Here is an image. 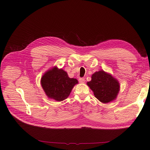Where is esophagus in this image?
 I'll use <instances>...</instances> for the list:
<instances>
[{
	"label": "esophagus",
	"mask_w": 150,
	"mask_h": 150,
	"mask_svg": "<svg viewBox=\"0 0 150 150\" xmlns=\"http://www.w3.org/2000/svg\"><path fill=\"white\" fill-rule=\"evenodd\" d=\"M78 81H79V82L80 83H84L85 82V78H79Z\"/></svg>",
	"instance_id": "34e87169"
}]
</instances>
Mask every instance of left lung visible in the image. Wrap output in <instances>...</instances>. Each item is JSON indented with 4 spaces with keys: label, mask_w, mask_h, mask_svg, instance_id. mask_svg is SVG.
Wrapping results in <instances>:
<instances>
[{
    "label": "left lung",
    "mask_w": 150,
    "mask_h": 150,
    "mask_svg": "<svg viewBox=\"0 0 150 150\" xmlns=\"http://www.w3.org/2000/svg\"><path fill=\"white\" fill-rule=\"evenodd\" d=\"M87 85L94 92L95 97L103 103L115 100L120 88L119 82L102 70L93 74L91 81L88 82Z\"/></svg>",
    "instance_id": "8db88e82"
}]
</instances>
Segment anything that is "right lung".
Returning <instances> with one entry per match:
<instances>
[{"instance_id": "1", "label": "right lung", "mask_w": 150, "mask_h": 150, "mask_svg": "<svg viewBox=\"0 0 150 150\" xmlns=\"http://www.w3.org/2000/svg\"><path fill=\"white\" fill-rule=\"evenodd\" d=\"M41 83L49 98L61 101L69 96L74 85L78 83V81L70 78L62 69L54 67L43 75Z\"/></svg>"}]
</instances>
